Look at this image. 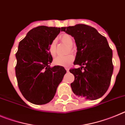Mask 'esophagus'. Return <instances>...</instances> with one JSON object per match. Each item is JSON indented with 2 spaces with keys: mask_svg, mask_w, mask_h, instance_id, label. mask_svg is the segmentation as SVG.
I'll use <instances>...</instances> for the list:
<instances>
[{
  "mask_svg": "<svg viewBox=\"0 0 125 125\" xmlns=\"http://www.w3.org/2000/svg\"><path fill=\"white\" fill-rule=\"evenodd\" d=\"M65 70L67 71V72H68V71H69V68H68V67H65Z\"/></svg>",
  "mask_w": 125,
  "mask_h": 125,
  "instance_id": "1",
  "label": "esophagus"
}]
</instances>
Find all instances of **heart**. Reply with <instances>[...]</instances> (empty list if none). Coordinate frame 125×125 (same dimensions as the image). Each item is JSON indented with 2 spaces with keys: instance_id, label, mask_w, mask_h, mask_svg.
Segmentation results:
<instances>
[{
  "instance_id": "1",
  "label": "heart",
  "mask_w": 125,
  "mask_h": 125,
  "mask_svg": "<svg viewBox=\"0 0 125 125\" xmlns=\"http://www.w3.org/2000/svg\"><path fill=\"white\" fill-rule=\"evenodd\" d=\"M60 39L63 43H66L68 45L72 46L73 45V39L67 33H63L60 36ZM71 49L72 50V47ZM49 51L50 55L53 57H54L56 54V42L55 40H53L50 43L49 47ZM74 60V56L73 55H68L65 56H58L54 59L55 65H60V66H67L70 65L71 63Z\"/></svg>"
}]
</instances>
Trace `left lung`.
<instances>
[{"mask_svg":"<svg viewBox=\"0 0 125 125\" xmlns=\"http://www.w3.org/2000/svg\"><path fill=\"white\" fill-rule=\"evenodd\" d=\"M62 30L73 37L77 52L71 68L75 80L70 84L76 95L94 100L102 97L108 89L113 71V52L107 40L95 28L85 24L62 27Z\"/></svg>","mask_w":125,"mask_h":125,"instance_id":"left-lung-1","label":"left lung"}]
</instances>
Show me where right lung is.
<instances>
[{
	"label": "right lung",
	"instance_id": "add662e5",
	"mask_svg": "<svg viewBox=\"0 0 125 125\" xmlns=\"http://www.w3.org/2000/svg\"><path fill=\"white\" fill-rule=\"evenodd\" d=\"M62 28L39 26L30 30L19 42L15 56L18 86L27 100L35 104L49 103L67 71L62 66L50 67L53 58L50 43Z\"/></svg>",
	"mask_w": 125,
	"mask_h": 125
}]
</instances>
